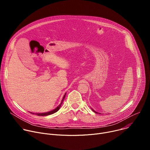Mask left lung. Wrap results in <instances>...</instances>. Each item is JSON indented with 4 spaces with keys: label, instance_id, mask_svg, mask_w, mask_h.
<instances>
[{
    "label": "left lung",
    "instance_id": "8db88e82",
    "mask_svg": "<svg viewBox=\"0 0 150 150\" xmlns=\"http://www.w3.org/2000/svg\"><path fill=\"white\" fill-rule=\"evenodd\" d=\"M92 110H93V112H94V113H98V112H96V111H94V110H93V109H92ZM99 114H100V113H99Z\"/></svg>",
    "mask_w": 150,
    "mask_h": 150
}]
</instances>
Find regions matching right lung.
Listing matches in <instances>:
<instances>
[{
	"mask_svg": "<svg viewBox=\"0 0 150 150\" xmlns=\"http://www.w3.org/2000/svg\"><path fill=\"white\" fill-rule=\"evenodd\" d=\"M65 95H66V93H65V94L64 95V96H63V98H62V101H61V103H60V104L57 107V108H56V109H54V110H52V111H50V112H46V113H35L37 115H38V116H47V115H52V114H53V113H56V112H57L59 110V109H60V108L61 107V105H62V103H63V100L65 99ZM31 113V112H30ZM33 113V114H34V113Z\"/></svg>",
	"mask_w": 150,
	"mask_h": 150,
	"instance_id": "obj_1",
	"label": "right lung"
}]
</instances>
